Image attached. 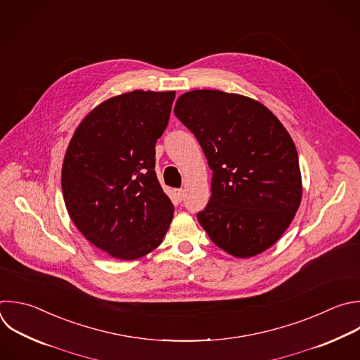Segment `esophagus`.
Listing matches in <instances>:
<instances>
[{"label": "esophagus", "mask_w": 360, "mask_h": 360, "mask_svg": "<svg viewBox=\"0 0 360 360\" xmlns=\"http://www.w3.org/2000/svg\"><path fill=\"white\" fill-rule=\"evenodd\" d=\"M175 195H176L178 200H182L184 196H185V191L184 189H175Z\"/></svg>", "instance_id": "1"}]
</instances>
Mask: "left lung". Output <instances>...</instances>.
<instances>
[{"label":"left lung","mask_w":360,"mask_h":360,"mask_svg":"<svg viewBox=\"0 0 360 360\" xmlns=\"http://www.w3.org/2000/svg\"><path fill=\"white\" fill-rule=\"evenodd\" d=\"M175 115L195 134L212 175V196L198 213L210 240L248 259L271 248L302 198L295 144L260 101L220 90L184 93Z\"/></svg>","instance_id":"1"}]
</instances>
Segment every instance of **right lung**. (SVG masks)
<instances>
[{"mask_svg":"<svg viewBox=\"0 0 360 360\" xmlns=\"http://www.w3.org/2000/svg\"><path fill=\"white\" fill-rule=\"evenodd\" d=\"M175 91L134 90L107 98L76 129L62 165V192L75 226L108 256L136 260L157 249L174 205L155 168V143Z\"/></svg>","mask_w":360,"mask_h":360,"instance_id":"obj_1","label":"right lung"}]
</instances>
